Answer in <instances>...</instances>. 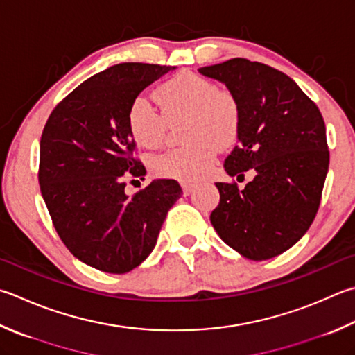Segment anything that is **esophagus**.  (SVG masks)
<instances>
[{"mask_svg": "<svg viewBox=\"0 0 355 355\" xmlns=\"http://www.w3.org/2000/svg\"><path fill=\"white\" fill-rule=\"evenodd\" d=\"M180 187H182V191H184V195H190V193L195 190V184H191V182H180Z\"/></svg>", "mask_w": 355, "mask_h": 355, "instance_id": "obj_1", "label": "esophagus"}]
</instances>
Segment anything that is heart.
Here are the masks:
<instances>
[{"instance_id":"1","label":"heart","mask_w":355,"mask_h":355,"mask_svg":"<svg viewBox=\"0 0 355 355\" xmlns=\"http://www.w3.org/2000/svg\"><path fill=\"white\" fill-rule=\"evenodd\" d=\"M160 114L144 97L131 102L126 114L135 142L155 148L162 142L166 122L187 117L184 139L191 140L151 157L157 176L195 182L210 171L216 145L225 146L235 139L239 126V105L232 92L218 89L211 80L182 72L160 85L155 92Z\"/></svg>"}]
</instances>
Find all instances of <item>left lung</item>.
<instances>
[{"label": "left lung", "instance_id": "1", "mask_svg": "<svg viewBox=\"0 0 355 355\" xmlns=\"http://www.w3.org/2000/svg\"><path fill=\"white\" fill-rule=\"evenodd\" d=\"M198 71L225 85L239 105L227 175L255 171L243 190L216 184L211 225L239 255L270 259L291 249L317 215L329 168L322 112L291 77L267 64L232 58Z\"/></svg>", "mask_w": 355, "mask_h": 355}]
</instances>
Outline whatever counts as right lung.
<instances>
[{"label":"right lung","mask_w":355,"mask_h":355,"mask_svg":"<svg viewBox=\"0 0 355 355\" xmlns=\"http://www.w3.org/2000/svg\"><path fill=\"white\" fill-rule=\"evenodd\" d=\"M175 66L120 63L85 80L52 111L40 142V189L53 227L82 263L126 273L155 249L166 213L182 195L155 179L135 196L126 179L144 180L126 114L146 86ZM135 182V180H132Z\"/></svg>","instance_id":"right-lung-1"}]
</instances>
